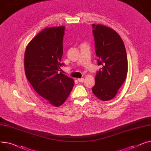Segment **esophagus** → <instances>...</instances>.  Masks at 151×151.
Here are the masks:
<instances>
[{
    "label": "esophagus",
    "mask_w": 151,
    "mask_h": 151,
    "mask_svg": "<svg viewBox=\"0 0 151 151\" xmlns=\"http://www.w3.org/2000/svg\"><path fill=\"white\" fill-rule=\"evenodd\" d=\"M78 81L79 82H84V78H78Z\"/></svg>",
    "instance_id": "34e87169"
}]
</instances>
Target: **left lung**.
<instances>
[{"label": "left lung", "instance_id": "obj_1", "mask_svg": "<svg viewBox=\"0 0 151 151\" xmlns=\"http://www.w3.org/2000/svg\"><path fill=\"white\" fill-rule=\"evenodd\" d=\"M92 27L97 64L102 66L97 71L92 91L98 99L107 101L116 95L126 80L128 69L126 50L116 32L101 24Z\"/></svg>", "mask_w": 151, "mask_h": 151}]
</instances>
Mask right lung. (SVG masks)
Returning a JSON list of instances; mask_svg holds the SVG:
<instances>
[{
  "mask_svg": "<svg viewBox=\"0 0 151 151\" xmlns=\"http://www.w3.org/2000/svg\"><path fill=\"white\" fill-rule=\"evenodd\" d=\"M65 30V26L44 29L29 42L24 57L27 78L36 92L55 107L65 102L74 84L60 68L64 65L60 61Z\"/></svg>",
  "mask_w": 151,
  "mask_h": 151,
  "instance_id": "1",
  "label": "right lung"
}]
</instances>
